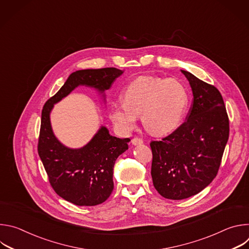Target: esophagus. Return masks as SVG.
<instances>
[{"label": "esophagus", "instance_id": "obj_1", "mask_svg": "<svg viewBox=\"0 0 249 249\" xmlns=\"http://www.w3.org/2000/svg\"><path fill=\"white\" fill-rule=\"evenodd\" d=\"M143 143H144V141L142 140L141 138L135 137V138H133V139H132V145H134V146H137V145H141V144H143Z\"/></svg>", "mask_w": 249, "mask_h": 249}]
</instances>
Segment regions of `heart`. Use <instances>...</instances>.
<instances>
[{"label":"heart","mask_w":249,"mask_h":249,"mask_svg":"<svg viewBox=\"0 0 249 249\" xmlns=\"http://www.w3.org/2000/svg\"><path fill=\"white\" fill-rule=\"evenodd\" d=\"M124 102L114 104L110 118L124 132L135 127L138 115L147 131L164 135L174 131L184 117L189 103L186 88L175 79L141 77L124 90Z\"/></svg>","instance_id":"heart-1"}]
</instances>
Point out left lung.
<instances>
[{
    "label": "left lung",
    "mask_w": 249,
    "mask_h": 249,
    "mask_svg": "<svg viewBox=\"0 0 249 249\" xmlns=\"http://www.w3.org/2000/svg\"><path fill=\"white\" fill-rule=\"evenodd\" d=\"M192 92L183 122L160 141H152V178L164 198L181 200L198 194L217 176L229 140L230 122L219 89L181 70Z\"/></svg>",
    "instance_id": "obj_1"
}]
</instances>
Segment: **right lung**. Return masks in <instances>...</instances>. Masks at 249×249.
Returning a JSON list of instances; mask_svg holds the SVG:
<instances>
[{
    "label": "right lung",
    "instance_id": "1",
    "mask_svg": "<svg viewBox=\"0 0 249 249\" xmlns=\"http://www.w3.org/2000/svg\"><path fill=\"white\" fill-rule=\"evenodd\" d=\"M122 74L123 71L116 68L76 71L43 106L38 155L54 191L75 205L95 206L107 200L114 187L115 160L128 150L130 139L111 136L107 128L101 126L85 147L70 149L55 137L50 123V112L55 103L77 87L94 88L103 93Z\"/></svg>",
    "mask_w": 249,
    "mask_h": 249
}]
</instances>
